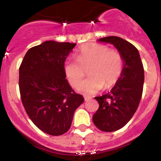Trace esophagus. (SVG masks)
I'll return each instance as SVG.
<instances>
[{
  "mask_svg": "<svg viewBox=\"0 0 161 161\" xmlns=\"http://www.w3.org/2000/svg\"><path fill=\"white\" fill-rule=\"evenodd\" d=\"M84 98H85V101H89L91 99V97H88V96H84Z\"/></svg>",
  "mask_w": 161,
  "mask_h": 161,
  "instance_id": "esophagus-1",
  "label": "esophagus"
}]
</instances>
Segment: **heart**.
Wrapping results in <instances>:
<instances>
[{
  "label": "heart",
  "mask_w": 161,
  "mask_h": 161,
  "mask_svg": "<svg viewBox=\"0 0 161 161\" xmlns=\"http://www.w3.org/2000/svg\"><path fill=\"white\" fill-rule=\"evenodd\" d=\"M123 55L117 50L100 43H89L78 50L76 59H69L64 64V72L72 87H77L90 69L91 76L81 83L78 89L86 94L97 93L105 86L112 87L123 71Z\"/></svg>",
  "instance_id": "obj_1"
}]
</instances>
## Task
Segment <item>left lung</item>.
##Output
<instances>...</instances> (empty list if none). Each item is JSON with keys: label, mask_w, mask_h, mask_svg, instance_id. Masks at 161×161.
I'll return each mask as SVG.
<instances>
[{"label": "left lung", "mask_w": 161, "mask_h": 161, "mask_svg": "<svg viewBox=\"0 0 161 161\" xmlns=\"http://www.w3.org/2000/svg\"><path fill=\"white\" fill-rule=\"evenodd\" d=\"M113 44L123 55V71L110 92L95 99L99 108L93 116V122L99 130L112 132L128 123L136 113L143 93L144 71L137 48L117 36L99 39Z\"/></svg>", "instance_id": "left-lung-1"}]
</instances>
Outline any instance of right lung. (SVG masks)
<instances>
[{
  "instance_id": "obj_1",
  "label": "right lung",
  "mask_w": 161,
  "mask_h": 161,
  "mask_svg": "<svg viewBox=\"0 0 161 161\" xmlns=\"http://www.w3.org/2000/svg\"><path fill=\"white\" fill-rule=\"evenodd\" d=\"M76 43L46 41L33 47L19 68V90L34 124L51 136L71 127L74 112L84 102L66 80L64 61Z\"/></svg>"
}]
</instances>
